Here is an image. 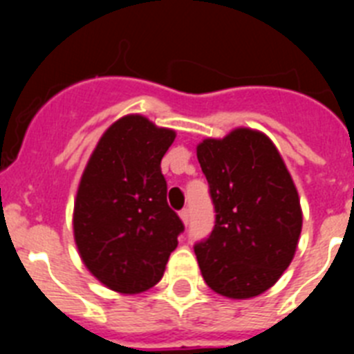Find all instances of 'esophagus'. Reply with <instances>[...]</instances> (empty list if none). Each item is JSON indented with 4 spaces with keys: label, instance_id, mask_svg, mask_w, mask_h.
I'll list each match as a JSON object with an SVG mask.
<instances>
[{
    "label": "esophagus",
    "instance_id": "1",
    "mask_svg": "<svg viewBox=\"0 0 354 354\" xmlns=\"http://www.w3.org/2000/svg\"><path fill=\"white\" fill-rule=\"evenodd\" d=\"M179 216H180V220H183L184 223H187V221H189V209H186V207H184L183 211L179 212Z\"/></svg>",
    "mask_w": 354,
    "mask_h": 354
}]
</instances>
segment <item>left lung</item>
Wrapping results in <instances>:
<instances>
[{
	"label": "left lung",
	"instance_id": "8db88e82",
	"mask_svg": "<svg viewBox=\"0 0 354 354\" xmlns=\"http://www.w3.org/2000/svg\"><path fill=\"white\" fill-rule=\"evenodd\" d=\"M196 158L216 212L211 234L193 246L202 277L227 298L259 296L298 246L303 218L292 179L271 140L252 129L204 140Z\"/></svg>",
	"mask_w": 354,
	"mask_h": 354
}]
</instances>
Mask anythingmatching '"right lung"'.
<instances>
[{
  "mask_svg": "<svg viewBox=\"0 0 354 354\" xmlns=\"http://www.w3.org/2000/svg\"><path fill=\"white\" fill-rule=\"evenodd\" d=\"M174 140V131L129 115L102 134L84 168L74 237L84 266L109 289L136 294L156 286L184 232L161 171Z\"/></svg>",
  "mask_w": 354,
  "mask_h": 354,
  "instance_id": "right-lung-1",
  "label": "right lung"
}]
</instances>
